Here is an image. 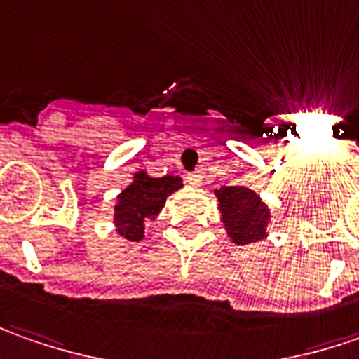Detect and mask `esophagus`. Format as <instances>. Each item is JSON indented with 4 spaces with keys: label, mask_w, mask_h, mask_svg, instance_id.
<instances>
[{
    "label": "esophagus",
    "mask_w": 359,
    "mask_h": 359,
    "mask_svg": "<svg viewBox=\"0 0 359 359\" xmlns=\"http://www.w3.org/2000/svg\"><path fill=\"white\" fill-rule=\"evenodd\" d=\"M184 179H187V182H189L191 187H201V184H203V172H201V170H194V172H189Z\"/></svg>",
    "instance_id": "34e87169"
}]
</instances>
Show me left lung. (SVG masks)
Here are the masks:
<instances>
[{
  "mask_svg": "<svg viewBox=\"0 0 359 359\" xmlns=\"http://www.w3.org/2000/svg\"><path fill=\"white\" fill-rule=\"evenodd\" d=\"M215 196L218 201L220 222L230 242L242 246L268 238L272 210L258 192L244 184H232L217 189Z\"/></svg>",
  "mask_w": 359,
  "mask_h": 359,
  "instance_id": "left-lung-1",
  "label": "left lung"
}]
</instances>
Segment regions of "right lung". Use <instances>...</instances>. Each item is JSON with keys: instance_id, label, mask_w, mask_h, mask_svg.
Wrapping results in <instances>:
<instances>
[{"instance_id": "right-lung-1", "label": "right lung", "mask_w": 359, "mask_h": 359, "mask_svg": "<svg viewBox=\"0 0 359 359\" xmlns=\"http://www.w3.org/2000/svg\"><path fill=\"white\" fill-rule=\"evenodd\" d=\"M184 184L180 177H151L147 170H137L133 175L130 184L115 196L113 208V224L118 236L130 242H139L144 238V224L147 220H156L158 212L167 203L172 192L180 191Z\"/></svg>"}]
</instances>
